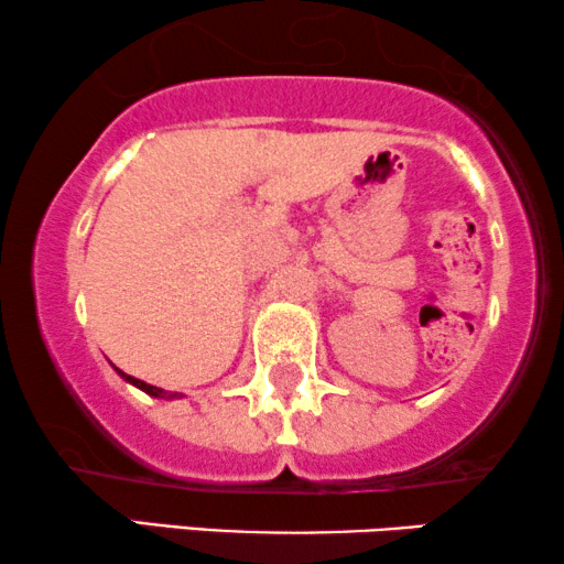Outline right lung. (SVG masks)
Listing matches in <instances>:
<instances>
[{
  "label": "right lung",
  "instance_id": "1",
  "mask_svg": "<svg viewBox=\"0 0 564 564\" xmlns=\"http://www.w3.org/2000/svg\"><path fill=\"white\" fill-rule=\"evenodd\" d=\"M117 372L122 375L127 382H132L134 388H140L142 393H148V395H153V398H180V393H169V390H161V388H155V384H148V382H142V380H138V377H130V375H124L122 369H117Z\"/></svg>",
  "mask_w": 564,
  "mask_h": 564
}]
</instances>
